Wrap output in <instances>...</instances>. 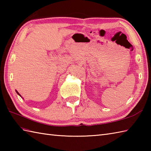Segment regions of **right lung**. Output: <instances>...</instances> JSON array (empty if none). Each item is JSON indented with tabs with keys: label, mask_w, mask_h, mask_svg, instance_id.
<instances>
[{
	"label": "right lung",
	"mask_w": 151,
	"mask_h": 151,
	"mask_svg": "<svg viewBox=\"0 0 151 151\" xmlns=\"http://www.w3.org/2000/svg\"><path fill=\"white\" fill-rule=\"evenodd\" d=\"M15 91H16V93H17V95H19V96H20V97H21V98H22V97H21V95H20V94H19V92H18V91H17V90H15Z\"/></svg>",
	"instance_id": "1"
}]
</instances>
